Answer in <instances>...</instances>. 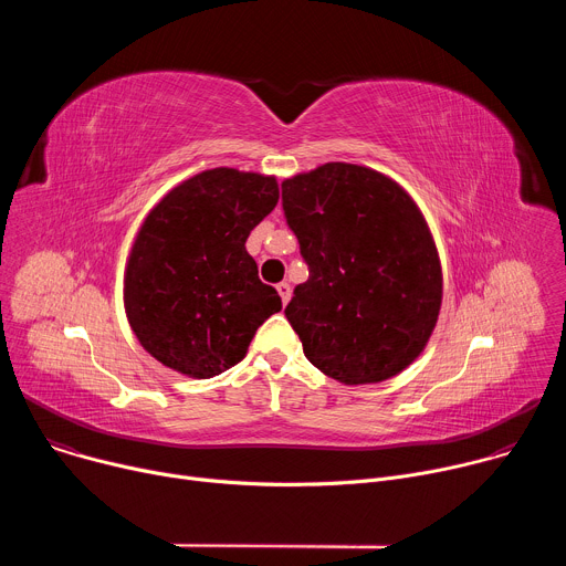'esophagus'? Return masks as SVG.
I'll use <instances>...</instances> for the list:
<instances>
[{"label":"esophagus","mask_w":566,"mask_h":566,"mask_svg":"<svg viewBox=\"0 0 566 566\" xmlns=\"http://www.w3.org/2000/svg\"><path fill=\"white\" fill-rule=\"evenodd\" d=\"M277 293H280V297H282V304H286V302L291 300V284H289V282H280V284H277Z\"/></svg>","instance_id":"obj_1"}]
</instances>
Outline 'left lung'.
<instances>
[{
    "instance_id": "8db88e82",
    "label": "left lung",
    "mask_w": 566,
    "mask_h": 566,
    "mask_svg": "<svg viewBox=\"0 0 566 566\" xmlns=\"http://www.w3.org/2000/svg\"><path fill=\"white\" fill-rule=\"evenodd\" d=\"M308 280L284 308L304 356L345 385L382 382L426 349L443 275L432 232L394 179L325 164L282 181Z\"/></svg>"
}]
</instances>
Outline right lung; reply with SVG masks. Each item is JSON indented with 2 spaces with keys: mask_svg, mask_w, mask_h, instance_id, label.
Wrapping results in <instances>:
<instances>
[{
  "mask_svg": "<svg viewBox=\"0 0 566 566\" xmlns=\"http://www.w3.org/2000/svg\"><path fill=\"white\" fill-rule=\"evenodd\" d=\"M277 199L275 177L214 168L149 210L123 289L129 327L149 356L190 378H212L247 356L260 325L282 308L247 251Z\"/></svg>",
  "mask_w": 566,
  "mask_h": 566,
  "instance_id": "obj_1",
  "label": "right lung"
}]
</instances>
